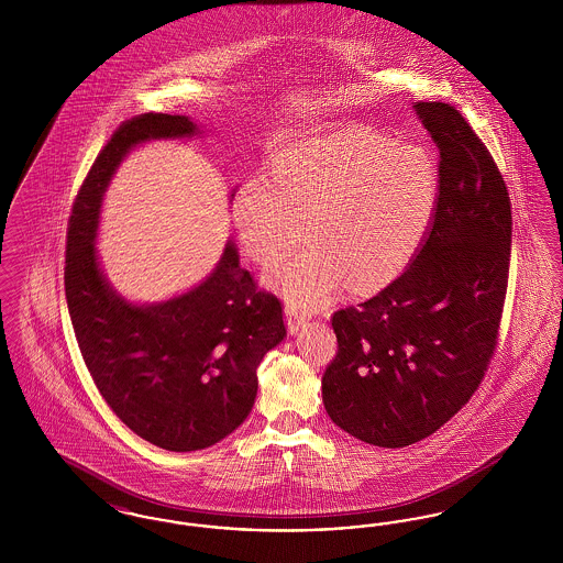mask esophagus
Wrapping results in <instances>:
<instances>
[{
  "label": "esophagus",
  "mask_w": 563,
  "mask_h": 563,
  "mask_svg": "<svg viewBox=\"0 0 563 563\" xmlns=\"http://www.w3.org/2000/svg\"><path fill=\"white\" fill-rule=\"evenodd\" d=\"M285 314H287V324H289V331H291V333L301 331V329L308 324V317H306V312H303V310H299L295 303H287Z\"/></svg>",
  "instance_id": "34e87169"
}]
</instances>
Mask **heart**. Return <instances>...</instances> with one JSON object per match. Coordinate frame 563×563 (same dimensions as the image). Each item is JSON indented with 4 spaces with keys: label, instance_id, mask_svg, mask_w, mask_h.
Wrapping results in <instances>:
<instances>
[{
    "label": "heart",
    "instance_id": "obj_1",
    "mask_svg": "<svg viewBox=\"0 0 563 563\" xmlns=\"http://www.w3.org/2000/svg\"><path fill=\"white\" fill-rule=\"evenodd\" d=\"M437 205V164L418 143L372 129L297 139L272 162V184L253 177L232 213L244 249L260 264L285 260L274 283L317 306L344 283L369 294L388 285L418 251Z\"/></svg>",
    "mask_w": 563,
    "mask_h": 563
}]
</instances>
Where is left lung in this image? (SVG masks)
Wrapping results in <instances>:
<instances>
[{
	"label": "left lung",
	"mask_w": 563,
	"mask_h": 563,
	"mask_svg": "<svg viewBox=\"0 0 563 563\" xmlns=\"http://www.w3.org/2000/svg\"><path fill=\"white\" fill-rule=\"evenodd\" d=\"M439 147L429 232L397 280L333 314L322 375L329 418L377 448L441 429L479 388L498 342L510 260L505 179L457 109L413 106Z\"/></svg>",
	"instance_id": "8db88e82"
}]
</instances>
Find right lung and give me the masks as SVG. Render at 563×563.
Instances as JSON below:
<instances>
[{
	"label": "right lung",
	"instance_id": "add662e5",
	"mask_svg": "<svg viewBox=\"0 0 563 563\" xmlns=\"http://www.w3.org/2000/svg\"><path fill=\"white\" fill-rule=\"evenodd\" d=\"M198 133L188 115L124 122L84 179L67 228L65 295L84 363L111 411L168 452L205 450L239 429L262 358L287 335L283 303L241 268L232 241L200 285L158 303L124 299L101 269L99 214L120 162L141 143Z\"/></svg>",
	"mask_w": 563,
	"mask_h": 563
}]
</instances>
